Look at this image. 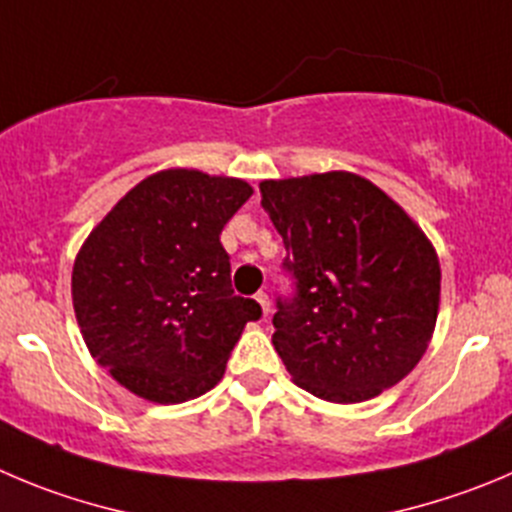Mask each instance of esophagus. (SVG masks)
I'll return each mask as SVG.
<instances>
[{"mask_svg":"<svg viewBox=\"0 0 512 512\" xmlns=\"http://www.w3.org/2000/svg\"><path fill=\"white\" fill-rule=\"evenodd\" d=\"M255 300H257V303H260V308H262V315H265V318H267V313H270V295H267V293H262V290H260V293L255 295Z\"/></svg>","mask_w":512,"mask_h":512,"instance_id":"1","label":"esophagus"}]
</instances>
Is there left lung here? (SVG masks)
Masks as SVG:
<instances>
[{
	"mask_svg": "<svg viewBox=\"0 0 512 512\" xmlns=\"http://www.w3.org/2000/svg\"><path fill=\"white\" fill-rule=\"evenodd\" d=\"M283 237L290 293L272 346L300 389L336 404L401 381L437 323L439 262L422 229L379 186L348 171L262 181Z\"/></svg>",
	"mask_w": 512,
	"mask_h": 512,
	"instance_id": "8db88e82",
	"label": "left lung"
}]
</instances>
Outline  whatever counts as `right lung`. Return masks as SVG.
Segmentation results:
<instances>
[{"label": "right lung", "mask_w": 512, "mask_h": 512, "mask_svg": "<svg viewBox=\"0 0 512 512\" xmlns=\"http://www.w3.org/2000/svg\"><path fill=\"white\" fill-rule=\"evenodd\" d=\"M252 197L240 179L171 169L133 186L90 232L73 305L90 353L118 384L159 404L217 386L257 300L232 290L219 242Z\"/></svg>", "instance_id": "1"}]
</instances>
